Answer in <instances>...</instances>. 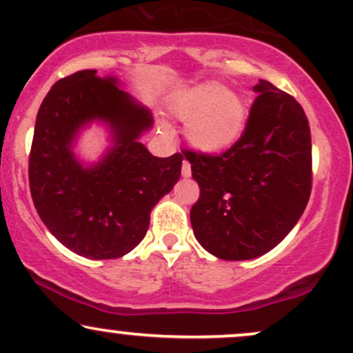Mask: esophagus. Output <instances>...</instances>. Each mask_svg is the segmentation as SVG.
<instances>
[{
  "mask_svg": "<svg viewBox=\"0 0 353 353\" xmlns=\"http://www.w3.org/2000/svg\"><path fill=\"white\" fill-rule=\"evenodd\" d=\"M182 176L189 177L190 176V164L188 161H182Z\"/></svg>",
  "mask_w": 353,
  "mask_h": 353,
  "instance_id": "34e87169",
  "label": "esophagus"
}]
</instances>
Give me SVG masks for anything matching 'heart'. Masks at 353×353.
Listing matches in <instances>:
<instances>
[{
  "instance_id": "1",
  "label": "heart",
  "mask_w": 353,
  "mask_h": 353,
  "mask_svg": "<svg viewBox=\"0 0 353 353\" xmlns=\"http://www.w3.org/2000/svg\"><path fill=\"white\" fill-rule=\"evenodd\" d=\"M169 109L185 121V137L202 152L216 154L241 139L247 123V109L236 92L217 83H205L172 96Z\"/></svg>"
}]
</instances>
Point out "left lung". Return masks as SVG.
<instances>
[{
    "label": "left lung",
    "mask_w": 353,
    "mask_h": 353,
    "mask_svg": "<svg viewBox=\"0 0 353 353\" xmlns=\"http://www.w3.org/2000/svg\"><path fill=\"white\" fill-rule=\"evenodd\" d=\"M241 139L210 156L185 151L199 201L190 224L199 244L222 261H249L272 250L294 229L312 190V141L305 112L269 81Z\"/></svg>",
    "instance_id": "obj_1"
}]
</instances>
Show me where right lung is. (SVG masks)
I'll return each mask as SVG.
<instances>
[{"label": "right lung", "mask_w": 353, "mask_h": 353, "mask_svg": "<svg viewBox=\"0 0 353 353\" xmlns=\"http://www.w3.org/2000/svg\"><path fill=\"white\" fill-rule=\"evenodd\" d=\"M78 71L59 79L36 116L30 154L34 208L64 247L92 261L131 252L149 229V216L181 177L184 156L156 157L139 137L152 128L148 108L119 88L114 76ZM106 125L112 148L94 165L74 152L79 132Z\"/></svg>", "instance_id": "right-lung-1"}]
</instances>
